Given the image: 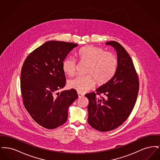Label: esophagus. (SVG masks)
Segmentation results:
<instances>
[{
  "label": "esophagus",
  "instance_id": "34e87169",
  "mask_svg": "<svg viewBox=\"0 0 160 160\" xmlns=\"http://www.w3.org/2000/svg\"><path fill=\"white\" fill-rule=\"evenodd\" d=\"M77 93H78V95L79 98H80L82 97H83L84 95L83 93H81V92H78Z\"/></svg>",
  "mask_w": 160,
  "mask_h": 160
}]
</instances>
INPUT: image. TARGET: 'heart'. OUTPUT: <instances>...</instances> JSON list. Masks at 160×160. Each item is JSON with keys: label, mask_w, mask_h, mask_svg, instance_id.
Here are the masks:
<instances>
[{"label": "heart", "mask_w": 160, "mask_h": 160, "mask_svg": "<svg viewBox=\"0 0 160 160\" xmlns=\"http://www.w3.org/2000/svg\"><path fill=\"white\" fill-rule=\"evenodd\" d=\"M80 62L88 63L86 76H79L69 80L68 86L71 89L83 93L93 89L97 82L104 84L114 76L118 68V59L114 54L106 52L95 46H85L78 52ZM62 70L69 76L76 72L77 61L72 57L65 58L62 63Z\"/></svg>", "instance_id": "obj_1"}]
</instances>
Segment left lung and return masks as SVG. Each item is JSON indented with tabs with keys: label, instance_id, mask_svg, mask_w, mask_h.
<instances>
[{
	"label": "left lung",
	"instance_id": "8db88e82",
	"mask_svg": "<svg viewBox=\"0 0 160 160\" xmlns=\"http://www.w3.org/2000/svg\"><path fill=\"white\" fill-rule=\"evenodd\" d=\"M106 44L113 47L117 52L116 73L109 82L96 90L97 93L85 95L89 99L88 123L102 132L116 129L127 119L135 106L139 90L138 77L129 54L118 42L109 41Z\"/></svg>",
	"mask_w": 160,
	"mask_h": 160
}]
</instances>
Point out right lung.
I'll use <instances>...</instances> for the list:
<instances>
[{
  "label": "right lung",
  "mask_w": 160,
  "mask_h": 160,
  "mask_svg": "<svg viewBox=\"0 0 160 160\" xmlns=\"http://www.w3.org/2000/svg\"><path fill=\"white\" fill-rule=\"evenodd\" d=\"M77 46L48 41L29 54L23 63L20 88L24 106L32 118L47 129L65 123L69 107L78 98L73 89L58 92L66 84L62 61Z\"/></svg>",
  "instance_id": "1"
}]
</instances>
